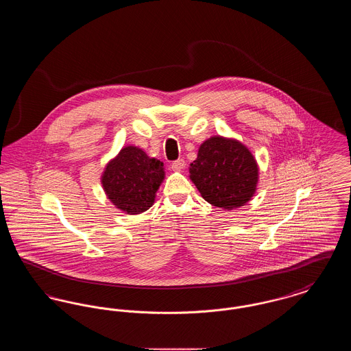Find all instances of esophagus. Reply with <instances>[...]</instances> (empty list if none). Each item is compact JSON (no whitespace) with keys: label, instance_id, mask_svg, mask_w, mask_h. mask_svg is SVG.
<instances>
[{"label":"esophagus","instance_id":"esophagus-1","mask_svg":"<svg viewBox=\"0 0 351 351\" xmlns=\"http://www.w3.org/2000/svg\"><path fill=\"white\" fill-rule=\"evenodd\" d=\"M184 167H185L184 159H178V160L172 162V165H171V168H172L173 171H183Z\"/></svg>","mask_w":351,"mask_h":351}]
</instances>
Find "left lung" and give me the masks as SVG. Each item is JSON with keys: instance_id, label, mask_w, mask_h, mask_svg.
<instances>
[{"instance_id": "left-lung-1", "label": "left lung", "mask_w": 351, "mask_h": 351, "mask_svg": "<svg viewBox=\"0 0 351 351\" xmlns=\"http://www.w3.org/2000/svg\"><path fill=\"white\" fill-rule=\"evenodd\" d=\"M189 173L204 200L228 210L250 200L258 183V166L249 149L222 136L201 145Z\"/></svg>"}]
</instances>
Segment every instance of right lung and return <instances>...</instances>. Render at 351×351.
I'll return each instance as SVG.
<instances>
[{
  "mask_svg": "<svg viewBox=\"0 0 351 351\" xmlns=\"http://www.w3.org/2000/svg\"><path fill=\"white\" fill-rule=\"evenodd\" d=\"M165 179L163 163L149 158L145 151L128 146L119 151L102 175V186L118 209L128 215L147 210Z\"/></svg>",
  "mask_w": 351,
  "mask_h": 351,
  "instance_id": "add662e5",
  "label": "right lung"
}]
</instances>
